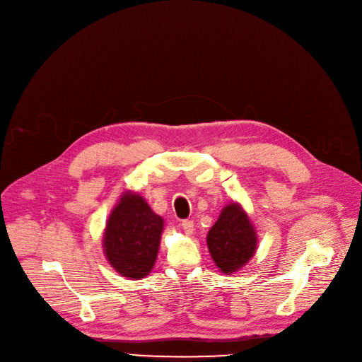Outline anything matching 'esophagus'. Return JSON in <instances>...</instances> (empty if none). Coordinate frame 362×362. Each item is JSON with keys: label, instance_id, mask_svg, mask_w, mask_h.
Instances as JSON below:
<instances>
[{"label": "esophagus", "instance_id": "34e87169", "mask_svg": "<svg viewBox=\"0 0 362 362\" xmlns=\"http://www.w3.org/2000/svg\"><path fill=\"white\" fill-rule=\"evenodd\" d=\"M182 229L186 235H191L194 232V221L192 220H183L182 221Z\"/></svg>", "mask_w": 362, "mask_h": 362}]
</instances>
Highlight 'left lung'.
<instances>
[{
  "mask_svg": "<svg viewBox=\"0 0 362 362\" xmlns=\"http://www.w3.org/2000/svg\"><path fill=\"white\" fill-rule=\"evenodd\" d=\"M257 242L255 227L238 202L223 208L206 235L211 258L224 274H233L246 265L257 251Z\"/></svg>",
  "mask_w": 362,
  "mask_h": 362,
  "instance_id": "left-lung-1",
  "label": "left lung"
}]
</instances>
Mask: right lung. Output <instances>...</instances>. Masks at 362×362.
<instances>
[{
  "label": "right lung",
  "mask_w": 362,
  "mask_h": 362,
  "mask_svg": "<svg viewBox=\"0 0 362 362\" xmlns=\"http://www.w3.org/2000/svg\"><path fill=\"white\" fill-rule=\"evenodd\" d=\"M163 227L164 220L141 195L126 192L112 208L103 235L111 267L127 279L146 277L158 255Z\"/></svg>",
  "instance_id": "right-lung-1"
}]
</instances>
